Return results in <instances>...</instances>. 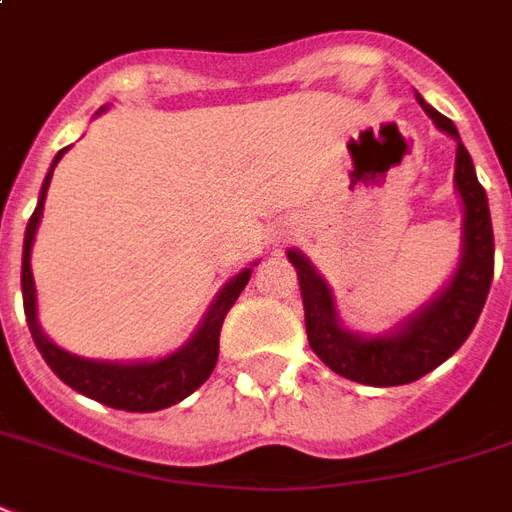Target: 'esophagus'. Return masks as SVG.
<instances>
[{
    "label": "esophagus",
    "instance_id": "esophagus-1",
    "mask_svg": "<svg viewBox=\"0 0 512 512\" xmlns=\"http://www.w3.org/2000/svg\"><path fill=\"white\" fill-rule=\"evenodd\" d=\"M297 232V226L294 224H283V234H294Z\"/></svg>",
    "mask_w": 512,
    "mask_h": 512
}]
</instances>
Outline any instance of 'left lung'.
Returning a JSON list of instances; mask_svg holds the SVG:
<instances>
[{
    "label": "left lung",
    "mask_w": 512,
    "mask_h": 512,
    "mask_svg": "<svg viewBox=\"0 0 512 512\" xmlns=\"http://www.w3.org/2000/svg\"><path fill=\"white\" fill-rule=\"evenodd\" d=\"M418 105L434 126L456 140V172L453 186L461 199V256L456 272L426 305L402 318L394 329L380 334H361L343 326L334 307L332 288L310 259L297 248L286 256L294 264L305 305V326L310 348L326 367L364 386H405L440 367L459 351L478 324L480 310L489 297L494 278V232L486 191L478 183L475 164L461 145L451 118L437 113L424 96Z\"/></svg>",
    "instance_id": "1"
}]
</instances>
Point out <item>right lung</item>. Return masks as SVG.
<instances>
[{
    "label": "right lung",
    "mask_w": 512,
    "mask_h": 512,
    "mask_svg": "<svg viewBox=\"0 0 512 512\" xmlns=\"http://www.w3.org/2000/svg\"><path fill=\"white\" fill-rule=\"evenodd\" d=\"M107 107H99V113H105ZM67 153H56L48 175L42 180L40 197L34 207L32 218L26 224L23 234V261H21V291H23V313H26V324L34 337L37 351L42 353L45 364L59 375L69 388H75L88 399H96L107 407L115 410H129V413H153V410H164V407L178 405L180 399L194 394L213 372L215 361H218V337H221V326H224L226 313L232 310L242 288L248 286L253 267L259 261L248 264L240 270L232 280H226L224 288L215 294V299L207 307L205 318L199 321L197 332L188 337L186 343L180 345L178 351L167 353L161 359L153 361H107V359H86L78 353H69L53 343L48 334L42 332L40 321H37V288H34L32 275V245L37 237V226L42 221V210H45V197H48V186H51L53 169L59 159Z\"/></svg>",
    "instance_id": "right-lung-1"
}]
</instances>
